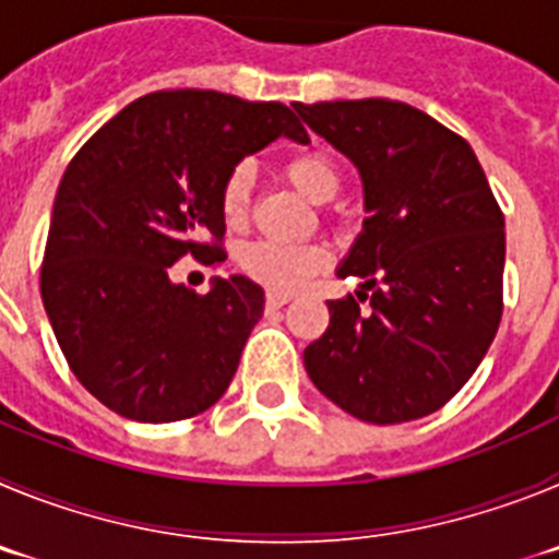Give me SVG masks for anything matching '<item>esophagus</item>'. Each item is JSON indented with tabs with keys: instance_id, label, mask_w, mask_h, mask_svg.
<instances>
[{
	"instance_id": "esophagus-1",
	"label": "esophagus",
	"mask_w": 559,
	"mask_h": 559,
	"mask_svg": "<svg viewBox=\"0 0 559 559\" xmlns=\"http://www.w3.org/2000/svg\"><path fill=\"white\" fill-rule=\"evenodd\" d=\"M288 302L290 294H276V290H269V294H265V305H269V308H283V305Z\"/></svg>"
}]
</instances>
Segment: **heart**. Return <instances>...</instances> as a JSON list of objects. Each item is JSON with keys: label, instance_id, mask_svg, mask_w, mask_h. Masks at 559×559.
I'll list each match as a JSON object with an SVG mask.
<instances>
[{"label": "heart", "instance_id": "heart-1", "mask_svg": "<svg viewBox=\"0 0 559 559\" xmlns=\"http://www.w3.org/2000/svg\"><path fill=\"white\" fill-rule=\"evenodd\" d=\"M283 176L313 204L333 201L341 187V167L328 147H308V151L288 156L283 162ZM249 204L251 167L237 165L221 187V212H224L226 224H243L249 215ZM324 263H328V254L319 246H285L271 243V240L246 246L240 254V265L246 274L276 294L296 290L308 276L322 271Z\"/></svg>", "mask_w": 559, "mask_h": 559}]
</instances>
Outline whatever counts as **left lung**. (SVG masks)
<instances>
[{
	"instance_id": "1",
	"label": "left lung",
	"mask_w": 559,
	"mask_h": 559,
	"mask_svg": "<svg viewBox=\"0 0 559 559\" xmlns=\"http://www.w3.org/2000/svg\"><path fill=\"white\" fill-rule=\"evenodd\" d=\"M358 167L364 231L338 276L358 298L330 299L305 349L316 389L374 426L442 408L471 380L503 313V212L467 142L408 103H294Z\"/></svg>"
}]
</instances>
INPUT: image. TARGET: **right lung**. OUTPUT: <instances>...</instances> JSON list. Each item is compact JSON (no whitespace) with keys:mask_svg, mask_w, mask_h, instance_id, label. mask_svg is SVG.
I'll return each mask as SVG.
<instances>
[{"mask_svg":"<svg viewBox=\"0 0 559 559\" xmlns=\"http://www.w3.org/2000/svg\"><path fill=\"white\" fill-rule=\"evenodd\" d=\"M280 136L310 142L283 103L170 88L122 108L69 162L44 249V310L69 369L120 417L176 423L229 389L263 288L235 274L195 294L170 265L224 260L221 187Z\"/></svg>","mask_w":559,"mask_h":559,"instance_id":"add662e5","label":"right lung"}]
</instances>
